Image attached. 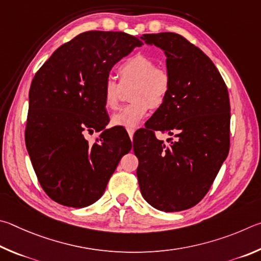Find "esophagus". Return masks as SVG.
<instances>
[{
	"mask_svg": "<svg viewBox=\"0 0 261 261\" xmlns=\"http://www.w3.org/2000/svg\"><path fill=\"white\" fill-rule=\"evenodd\" d=\"M127 132H128V135H129L130 140H133V135H134V132H135V129H133V128H128Z\"/></svg>",
	"mask_w": 261,
	"mask_h": 261,
	"instance_id": "esophagus-1",
	"label": "esophagus"
}]
</instances>
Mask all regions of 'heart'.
Returning <instances> with one entry per match:
<instances>
[{"label": "heart", "instance_id": "b5f03b06", "mask_svg": "<svg viewBox=\"0 0 261 261\" xmlns=\"http://www.w3.org/2000/svg\"><path fill=\"white\" fill-rule=\"evenodd\" d=\"M120 84L109 76L105 79L102 95L105 108H118L121 95V86L133 84L130 98L134 100L120 111L113 114L111 122L114 126L135 128L147 116L150 105L158 108L165 102L171 89V75L166 68L156 66L152 58L138 54L125 59L118 67Z\"/></svg>", "mask_w": 261, "mask_h": 261}]
</instances>
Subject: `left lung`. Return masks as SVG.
I'll return each instance as SVG.
<instances>
[{"label":"left lung","instance_id":"8db88e82","mask_svg":"<svg viewBox=\"0 0 261 261\" xmlns=\"http://www.w3.org/2000/svg\"><path fill=\"white\" fill-rule=\"evenodd\" d=\"M142 39L164 50L172 82L165 102L134 136L141 194L159 211H184L207 194L229 152V95L213 62L184 36ZM156 130L175 140L165 145Z\"/></svg>","mask_w":261,"mask_h":261}]
</instances>
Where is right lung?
<instances>
[{
	"instance_id": "obj_1",
	"label": "right lung",
	"mask_w": 261,
	"mask_h": 261,
	"mask_svg": "<svg viewBox=\"0 0 261 261\" xmlns=\"http://www.w3.org/2000/svg\"><path fill=\"white\" fill-rule=\"evenodd\" d=\"M143 44L123 32L89 31L61 45L32 81L25 142L41 187L64 206L86 207L104 194L127 132L105 129L103 84L114 64ZM102 131L93 145L87 134Z\"/></svg>"
}]
</instances>
